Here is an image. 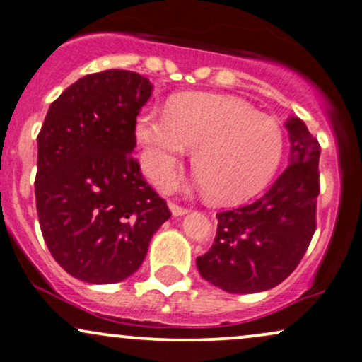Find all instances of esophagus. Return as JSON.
<instances>
[{
  "label": "esophagus",
  "mask_w": 362,
  "mask_h": 362,
  "mask_svg": "<svg viewBox=\"0 0 362 362\" xmlns=\"http://www.w3.org/2000/svg\"><path fill=\"white\" fill-rule=\"evenodd\" d=\"M169 210H171L173 216H181V215L188 214V208L176 205V203H169Z\"/></svg>",
  "instance_id": "obj_1"
}]
</instances>
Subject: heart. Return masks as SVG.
Segmentation results:
<instances>
[{
  "label": "heart",
  "instance_id": "b5f03b06",
  "mask_svg": "<svg viewBox=\"0 0 362 362\" xmlns=\"http://www.w3.org/2000/svg\"><path fill=\"white\" fill-rule=\"evenodd\" d=\"M137 137L146 171L157 185L171 182L191 148L199 186L223 203L244 202L264 189L284 148L274 118L222 95L185 96L169 112L147 108L139 118Z\"/></svg>",
  "mask_w": 362,
  "mask_h": 362
}]
</instances>
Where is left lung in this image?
<instances>
[{
  "label": "left lung",
  "mask_w": 362,
  "mask_h": 362,
  "mask_svg": "<svg viewBox=\"0 0 362 362\" xmlns=\"http://www.w3.org/2000/svg\"><path fill=\"white\" fill-rule=\"evenodd\" d=\"M290 165L249 205L216 214L215 244L197 257L203 279L227 293L278 286L307 252L317 227L320 146L300 118L286 122Z\"/></svg>",
  "instance_id": "8db88e82"
}]
</instances>
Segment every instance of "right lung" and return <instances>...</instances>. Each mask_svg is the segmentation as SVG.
<instances>
[{
    "label": "right lung",
    "instance_id": "obj_1",
    "mask_svg": "<svg viewBox=\"0 0 362 362\" xmlns=\"http://www.w3.org/2000/svg\"><path fill=\"white\" fill-rule=\"evenodd\" d=\"M151 95V81L137 72L88 74L50 105L37 137L42 235L81 281L112 284L134 274L171 216L132 156L137 115Z\"/></svg>",
    "mask_w": 362,
    "mask_h": 362
}]
</instances>
